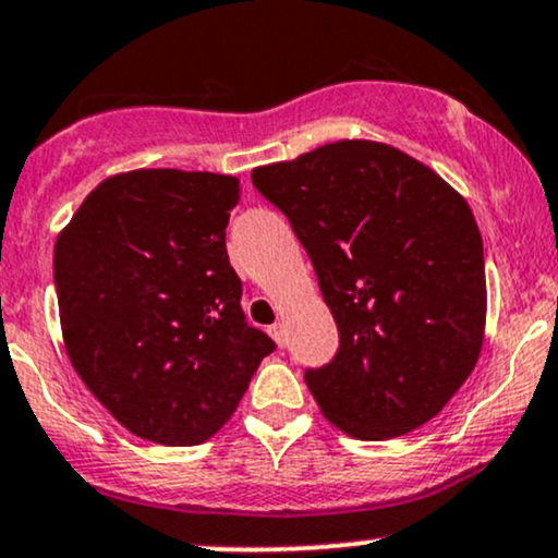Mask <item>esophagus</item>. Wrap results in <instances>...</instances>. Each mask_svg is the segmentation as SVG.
I'll list each match as a JSON object with an SVG mask.
<instances>
[{
  "instance_id": "obj_1",
  "label": "esophagus",
  "mask_w": 558,
  "mask_h": 558,
  "mask_svg": "<svg viewBox=\"0 0 558 558\" xmlns=\"http://www.w3.org/2000/svg\"><path fill=\"white\" fill-rule=\"evenodd\" d=\"M268 335L277 340V345H284V327H281V324H274V327H268Z\"/></svg>"
}]
</instances>
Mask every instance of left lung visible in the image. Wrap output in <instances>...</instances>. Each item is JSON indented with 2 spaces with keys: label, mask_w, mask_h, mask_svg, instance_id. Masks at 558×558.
<instances>
[{
  "label": "left lung",
  "mask_w": 558,
  "mask_h": 558,
  "mask_svg": "<svg viewBox=\"0 0 558 558\" xmlns=\"http://www.w3.org/2000/svg\"><path fill=\"white\" fill-rule=\"evenodd\" d=\"M316 268L340 331L305 368L322 414L359 440L422 427L456 396L485 335V255L466 199L390 144L342 140L253 171Z\"/></svg>",
  "instance_id": "8db88e82"
}]
</instances>
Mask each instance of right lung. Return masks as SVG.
Segmentation results:
<instances>
[{"label": "right lung", "instance_id": "right-lung-1", "mask_svg": "<svg viewBox=\"0 0 558 558\" xmlns=\"http://www.w3.org/2000/svg\"><path fill=\"white\" fill-rule=\"evenodd\" d=\"M240 179L142 168L105 179L54 245L62 340L92 396L129 432L199 446L274 353L250 327L227 255Z\"/></svg>", "mask_w": 558, "mask_h": 558}]
</instances>
